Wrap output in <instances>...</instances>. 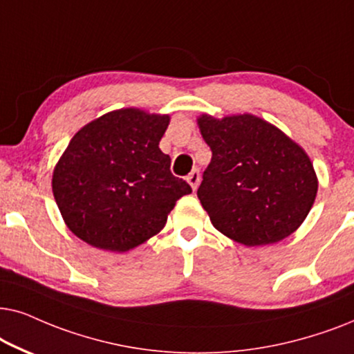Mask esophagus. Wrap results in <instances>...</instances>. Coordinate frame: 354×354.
<instances>
[{
  "mask_svg": "<svg viewBox=\"0 0 354 354\" xmlns=\"http://www.w3.org/2000/svg\"><path fill=\"white\" fill-rule=\"evenodd\" d=\"M199 181H201V173L199 169H192V171L187 174V183H189L192 189H197V186H199Z\"/></svg>",
  "mask_w": 354,
  "mask_h": 354,
  "instance_id": "obj_1",
  "label": "esophagus"
}]
</instances>
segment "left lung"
Here are the masks:
<instances>
[{
	"label": "left lung",
	"mask_w": 354,
	"mask_h": 354,
	"mask_svg": "<svg viewBox=\"0 0 354 354\" xmlns=\"http://www.w3.org/2000/svg\"><path fill=\"white\" fill-rule=\"evenodd\" d=\"M212 160L197 189L212 225L244 246L279 243L299 228L317 196L304 149L251 113L197 118Z\"/></svg>",
	"instance_id": "1"
}]
</instances>
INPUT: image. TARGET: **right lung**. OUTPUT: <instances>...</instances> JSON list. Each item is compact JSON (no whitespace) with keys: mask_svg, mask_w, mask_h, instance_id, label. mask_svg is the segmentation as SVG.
I'll return each instance as SVG.
<instances>
[{"mask_svg":"<svg viewBox=\"0 0 354 354\" xmlns=\"http://www.w3.org/2000/svg\"><path fill=\"white\" fill-rule=\"evenodd\" d=\"M169 115L121 108L74 134L53 171V196L79 239L128 252L163 230L180 197L192 189L169 171L158 144Z\"/></svg>","mask_w":354,"mask_h":354,"instance_id":"right-lung-1","label":"right lung"}]
</instances>
